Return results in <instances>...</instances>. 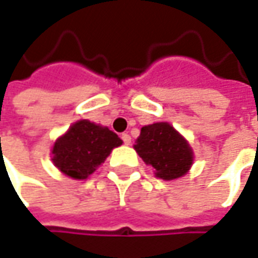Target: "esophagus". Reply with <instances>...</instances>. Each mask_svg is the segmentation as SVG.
<instances>
[{
  "label": "esophagus",
  "mask_w": 258,
  "mask_h": 258,
  "mask_svg": "<svg viewBox=\"0 0 258 258\" xmlns=\"http://www.w3.org/2000/svg\"><path fill=\"white\" fill-rule=\"evenodd\" d=\"M121 140H122V143L125 144V145H130V144H131V137H130L128 134H122Z\"/></svg>",
  "instance_id": "34e87169"
}]
</instances>
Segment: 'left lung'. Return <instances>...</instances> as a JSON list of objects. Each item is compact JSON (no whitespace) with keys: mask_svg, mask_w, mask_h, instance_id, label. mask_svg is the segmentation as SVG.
Here are the masks:
<instances>
[{"mask_svg":"<svg viewBox=\"0 0 258 258\" xmlns=\"http://www.w3.org/2000/svg\"><path fill=\"white\" fill-rule=\"evenodd\" d=\"M134 150L157 178L172 180L183 176L194 162L188 141L168 122H154L141 128Z\"/></svg>","mask_w":258,"mask_h":258,"instance_id":"1","label":"left lung"}]
</instances>
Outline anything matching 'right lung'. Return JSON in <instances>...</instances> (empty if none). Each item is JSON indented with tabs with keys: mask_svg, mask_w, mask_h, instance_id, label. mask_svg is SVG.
Wrapping results in <instances>:
<instances>
[{
	"mask_svg": "<svg viewBox=\"0 0 258 258\" xmlns=\"http://www.w3.org/2000/svg\"><path fill=\"white\" fill-rule=\"evenodd\" d=\"M121 144L120 137L111 130L80 120L56 140L52 161L64 175L73 179H86L106 161L113 148Z\"/></svg>",
	"mask_w": 258,
	"mask_h": 258,
	"instance_id": "add662e5",
	"label": "right lung"
}]
</instances>
